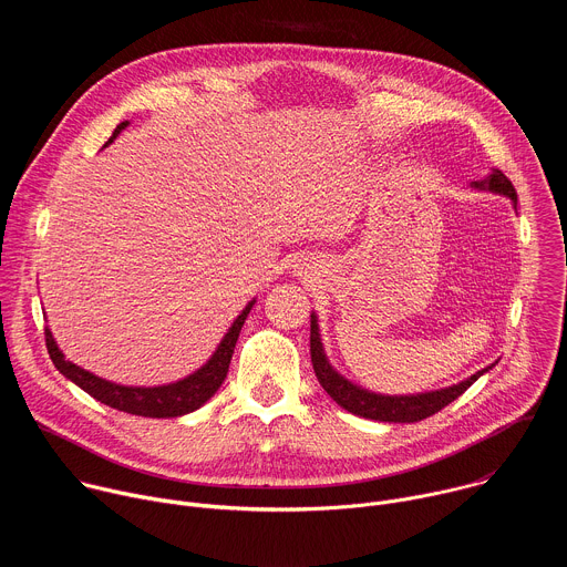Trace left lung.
<instances>
[{
    "mask_svg": "<svg viewBox=\"0 0 567 567\" xmlns=\"http://www.w3.org/2000/svg\"><path fill=\"white\" fill-rule=\"evenodd\" d=\"M477 188H489L494 193H503L518 202L514 184L505 177V173L494 171L484 182H475ZM309 352H311V365L316 372L318 383L326 388V392L343 406L348 413L361 415L365 420H377V422H394V424H413L422 422L435 413H440L444 406H449L451 401H455L477 377H482L489 368H484L468 377L466 381L435 390V392H422L413 396H383L374 394L368 390L357 388L348 379H343L339 372L332 370V365L326 359V352H322V343L318 339V326H316V316H311V332H309Z\"/></svg>",
    "mask_w": 567,
    "mask_h": 567,
    "instance_id": "1",
    "label": "left lung"
}]
</instances>
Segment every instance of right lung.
<instances>
[{
    "label": "right lung",
    "mask_w": 567,
    "mask_h": 567,
    "mask_svg": "<svg viewBox=\"0 0 567 567\" xmlns=\"http://www.w3.org/2000/svg\"><path fill=\"white\" fill-rule=\"evenodd\" d=\"M125 125H127V121L116 125V130L107 143H112ZM251 307H254V302H249V307L235 318L228 334L221 339L217 352L210 357V361L202 370H197L195 374H190L177 383L158 385V388H130V385L110 383L83 368H78L75 363L66 361L62 357V352L58 350L49 330H44V341H47V350H49L53 365L66 379H71L78 388H83L87 394H92L94 399L105 403V406L130 413V415H138V417L166 420V417H179V415L197 411L202 403H206L217 392V388L226 379L239 330H241V326H245Z\"/></svg>",
    "instance_id": "right-lung-1"
}]
</instances>
